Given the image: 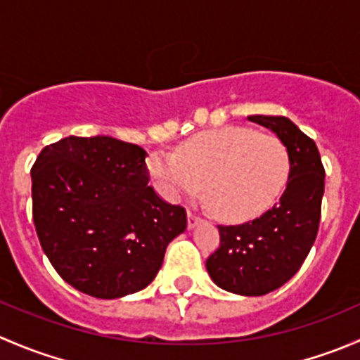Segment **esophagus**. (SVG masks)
Masks as SVG:
<instances>
[{"label": "esophagus", "mask_w": 360, "mask_h": 360, "mask_svg": "<svg viewBox=\"0 0 360 360\" xmlns=\"http://www.w3.org/2000/svg\"><path fill=\"white\" fill-rule=\"evenodd\" d=\"M202 223V217L195 214L193 210H188V228H195L197 224Z\"/></svg>", "instance_id": "obj_1"}]
</instances>
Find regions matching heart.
<instances>
[{"label": "heart", "instance_id": "b5f03b06", "mask_svg": "<svg viewBox=\"0 0 360 360\" xmlns=\"http://www.w3.org/2000/svg\"><path fill=\"white\" fill-rule=\"evenodd\" d=\"M148 169L167 197H197L205 184L210 212L226 223H244L277 202L291 162L278 137L223 127L190 137L177 155H151Z\"/></svg>", "mask_w": 360, "mask_h": 360}]
</instances>
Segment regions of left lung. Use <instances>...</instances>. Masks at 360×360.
<instances>
[{
	"mask_svg": "<svg viewBox=\"0 0 360 360\" xmlns=\"http://www.w3.org/2000/svg\"><path fill=\"white\" fill-rule=\"evenodd\" d=\"M274 130L288 148L291 170L281 200L263 216L219 228V248L207 257L210 278L224 291L263 296L281 285L307 259L321 223L326 170L314 139L285 116H249Z\"/></svg>",
	"mask_w": 360,
	"mask_h": 360,
	"instance_id": "left-lung-1",
	"label": "left lung"
}]
</instances>
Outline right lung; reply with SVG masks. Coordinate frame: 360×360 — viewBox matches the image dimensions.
<instances>
[{
  "instance_id": "add662e5",
  "label": "right lung",
  "mask_w": 360,
  "mask_h": 360,
  "mask_svg": "<svg viewBox=\"0 0 360 360\" xmlns=\"http://www.w3.org/2000/svg\"><path fill=\"white\" fill-rule=\"evenodd\" d=\"M146 151L112 137L69 136L39 151L31 169L32 221L57 274L94 297L144 289L186 210L148 186Z\"/></svg>"
}]
</instances>
